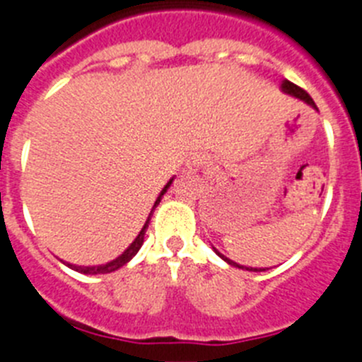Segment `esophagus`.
<instances>
[{"label":"esophagus","instance_id":"esophagus-1","mask_svg":"<svg viewBox=\"0 0 362 362\" xmlns=\"http://www.w3.org/2000/svg\"><path fill=\"white\" fill-rule=\"evenodd\" d=\"M204 165V157H202L200 153H192L191 157L187 158V162H185V168H187L189 171H198Z\"/></svg>","mask_w":362,"mask_h":362}]
</instances>
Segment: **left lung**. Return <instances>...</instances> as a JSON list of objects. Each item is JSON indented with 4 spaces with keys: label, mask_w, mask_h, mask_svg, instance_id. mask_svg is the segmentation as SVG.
Here are the masks:
<instances>
[{
    "label": "left lung",
    "mask_w": 362,
    "mask_h": 362,
    "mask_svg": "<svg viewBox=\"0 0 362 362\" xmlns=\"http://www.w3.org/2000/svg\"><path fill=\"white\" fill-rule=\"evenodd\" d=\"M282 90L284 93H288V94H291V96H295V98H300V100H303L305 101L307 105H310V107H314V109H316V103H314L313 101V98L309 96V94L305 93V90L302 89V87H298L296 86V83H293V82H289V80H284L282 82ZM219 255V257L223 259V261H227L228 264L230 266H235V268H243V269H248V272H262V269H257V268H245V266H241V264H235L234 261H230V259H227V257H223L221 253L219 252H216Z\"/></svg>",
    "instance_id": "left-lung-1"
}]
</instances>
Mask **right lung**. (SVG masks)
<instances>
[{
	"mask_svg": "<svg viewBox=\"0 0 362 362\" xmlns=\"http://www.w3.org/2000/svg\"><path fill=\"white\" fill-rule=\"evenodd\" d=\"M171 182H173V180L168 182V185H165V187L162 189L160 197H162V194H164L165 191H168V187H170V185H171ZM160 197H158L157 202H155L153 209L157 207L158 202H160ZM150 216H151V214H150ZM148 223H150V218H148V221L144 223L143 230H141L139 235L135 238V241L132 243V245L128 246L127 250H124V253H121V255L116 259V261L109 262V264H103V266H87V268H82V266H73V264H67V266H69V268H73V269H76V272H80V273H86V275H98V273H110V272H116V269H119L121 266L127 264V262L130 261L132 257H134L135 253L139 252V248H141V246H143V243H144V232H146V228H148Z\"/></svg>",
	"mask_w": 362,
	"mask_h": 362,
	"instance_id": "right-lung-1",
	"label": "right lung"
}]
</instances>
